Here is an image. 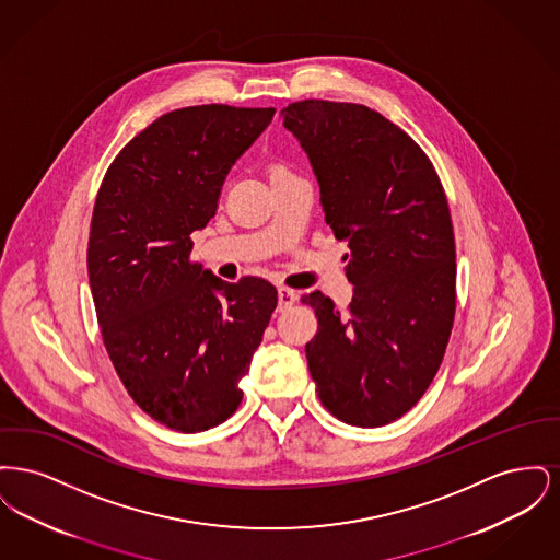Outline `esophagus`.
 I'll return each mask as SVG.
<instances>
[{
  "mask_svg": "<svg viewBox=\"0 0 560 560\" xmlns=\"http://www.w3.org/2000/svg\"><path fill=\"white\" fill-rule=\"evenodd\" d=\"M277 298H279V311L283 313V311L292 308L293 304H295L298 293L290 290V288H279V290H277Z\"/></svg>",
  "mask_w": 560,
  "mask_h": 560,
  "instance_id": "obj_1",
  "label": "esophagus"
}]
</instances>
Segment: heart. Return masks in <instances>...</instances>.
Returning a JSON list of instances; mask_svg holds the SVG:
<instances>
[{"label": "heart", "mask_w": 560, "mask_h": 560, "mask_svg": "<svg viewBox=\"0 0 560 560\" xmlns=\"http://www.w3.org/2000/svg\"><path fill=\"white\" fill-rule=\"evenodd\" d=\"M277 170H285V167H275V172H277Z\"/></svg>", "instance_id": "b5f03b06"}]
</instances>
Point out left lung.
<instances>
[{
  "label": "left lung",
  "mask_w": 560,
  "mask_h": 560,
  "mask_svg": "<svg viewBox=\"0 0 560 560\" xmlns=\"http://www.w3.org/2000/svg\"><path fill=\"white\" fill-rule=\"evenodd\" d=\"M317 176L325 222L350 247L347 313L317 292L306 359L338 420L395 422L439 372L455 315V240L443 185L407 133L363 105L300 101L281 110Z\"/></svg>",
  "instance_id": "8db88e82"
}]
</instances>
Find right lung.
<instances>
[{
	"label": "right lung",
	"mask_w": 560,
	"mask_h": 560,
	"mask_svg": "<svg viewBox=\"0 0 560 560\" xmlns=\"http://www.w3.org/2000/svg\"><path fill=\"white\" fill-rule=\"evenodd\" d=\"M275 108L201 105L161 115L124 147L98 190L88 277L113 368L163 427L201 432L240 407L277 290L190 262L235 161Z\"/></svg>",
	"instance_id": "add662e5"
}]
</instances>
